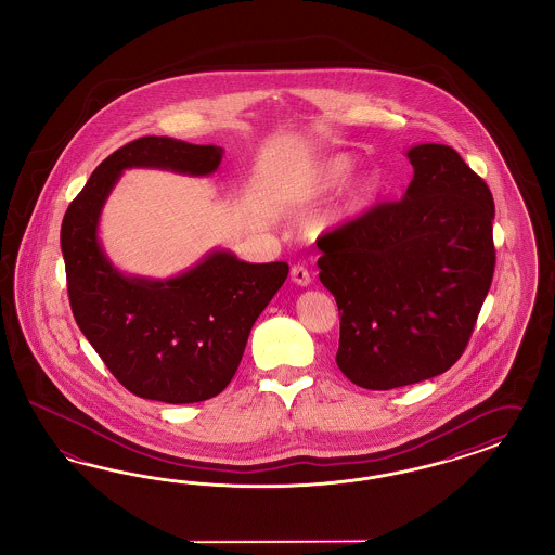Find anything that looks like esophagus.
Returning <instances> with one entry per match:
<instances>
[{
    "mask_svg": "<svg viewBox=\"0 0 555 555\" xmlns=\"http://www.w3.org/2000/svg\"><path fill=\"white\" fill-rule=\"evenodd\" d=\"M291 279H293V283L299 286H307L311 283V274H309V270L305 269L302 264H295L293 269H291Z\"/></svg>",
    "mask_w": 555,
    "mask_h": 555,
    "instance_id": "34e87169",
    "label": "esophagus"
}]
</instances>
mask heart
I'll use <instances>...</instances> for the list:
<instances>
[{"mask_svg": "<svg viewBox=\"0 0 555 555\" xmlns=\"http://www.w3.org/2000/svg\"><path fill=\"white\" fill-rule=\"evenodd\" d=\"M352 158L346 156V154H337V156L325 160V163L321 165L318 175H315V179H313V183H311L309 193H311V195H318V193L334 191L337 186H341L346 183V179L352 175ZM372 191H374V183H372V181H362V183L358 185V195H356L358 202H364L366 197L372 195Z\"/></svg>", "mask_w": 555, "mask_h": 555, "instance_id": "heart-1", "label": "heart"}]
</instances>
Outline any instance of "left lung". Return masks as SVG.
Instances as JSON below:
<instances>
[{
    "mask_svg": "<svg viewBox=\"0 0 555 555\" xmlns=\"http://www.w3.org/2000/svg\"><path fill=\"white\" fill-rule=\"evenodd\" d=\"M403 199L378 203L318 242L320 281L339 311V370L370 390L452 369L494 274V202L446 144L406 151Z\"/></svg>",
    "mask_w": 555,
    "mask_h": 555,
    "instance_id": "left-lung-1",
    "label": "left lung"
}]
</instances>
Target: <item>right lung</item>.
<instances>
[{"label":"right lung","mask_w":555,"mask_h":555,"mask_svg":"<svg viewBox=\"0 0 555 555\" xmlns=\"http://www.w3.org/2000/svg\"><path fill=\"white\" fill-rule=\"evenodd\" d=\"M223 149L144 135L109 154L70 202L61 225L68 301L103 364L135 397L202 403L234 378L254 321L285 283L286 262L250 264L216 250L167 281L126 276L101 250L103 203L126 168L203 177Z\"/></svg>","instance_id":"add662e5"}]
</instances>
